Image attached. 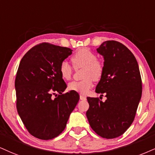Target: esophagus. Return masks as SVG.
<instances>
[{
	"label": "esophagus",
	"mask_w": 155,
	"mask_h": 155,
	"mask_svg": "<svg viewBox=\"0 0 155 155\" xmlns=\"http://www.w3.org/2000/svg\"><path fill=\"white\" fill-rule=\"evenodd\" d=\"M80 99L82 101H85V100H86V97L84 96V95H80Z\"/></svg>",
	"instance_id": "1"
}]
</instances>
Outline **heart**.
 I'll use <instances>...</instances> for the list:
<instances>
[{
  "instance_id": "b5f03b06",
  "label": "heart",
  "mask_w": 155,
  "mask_h": 155,
  "mask_svg": "<svg viewBox=\"0 0 155 155\" xmlns=\"http://www.w3.org/2000/svg\"><path fill=\"white\" fill-rule=\"evenodd\" d=\"M97 56L87 48H81L72 57V62L76 68H83V77L81 81H72L68 84V90L83 95H86L93 86V80L98 81L103 76L104 68L97 60ZM60 75L64 80L68 81L72 78L73 68L66 60L62 61L59 68Z\"/></svg>"
}]
</instances>
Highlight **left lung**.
Segmentation results:
<instances>
[{
	"instance_id": "left-lung-1",
	"label": "left lung",
	"mask_w": 155,
	"mask_h": 155,
	"mask_svg": "<svg viewBox=\"0 0 155 155\" xmlns=\"http://www.w3.org/2000/svg\"><path fill=\"white\" fill-rule=\"evenodd\" d=\"M104 59V73L95 92L105 93V102L87 97L90 126L103 138L114 139L131 125L141 100L142 79L132 52L121 43L106 41L97 49Z\"/></svg>"
}]
</instances>
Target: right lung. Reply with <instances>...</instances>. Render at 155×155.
Wrapping results in <instances>:
<instances>
[{"label":"right lung","mask_w":155,"mask_h":155,"mask_svg":"<svg viewBox=\"0 0 155 155\" xmlns=\"http://www.w3.org/2000/svg\"><path fill=\"white\" fill-rule=\"evenodd\" d=\"M72 51L42 43L28 50L19 64L15 81L17 111L28 132L38 139L60 135L80 99L74 91L62 93L67 85L59 68ZM56 92L60 95L53 99Z\"/></svg>","instance_id":"1"}]
</instances>
